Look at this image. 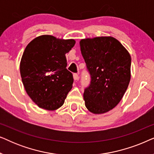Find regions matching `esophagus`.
<instances>
[{"instance_id":"obj_1","label":"esophagus","mask_w":154,"mask_h":154,"mask_svg":"<svg viewBox=\"0 0 154 154\" xmlns=\"http://www.w3.org/2000/svg\"><path fill=\"white\" fill-rule=\"evenodd\" d=\"M73 79H74V81H78V80L79 79V76L77 73H73Z\"/></svg>"}]
</instances>
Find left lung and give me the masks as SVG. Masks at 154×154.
<instances>
[{
	"instance_id": "obj_1",
	"label": "left lung",
	"mask_w": 154,
	"mask_h": 154,
	"mask_svg": "<svg viewBox=\"0 0 154 154\" xmlns=\"http://www.w3.org/2000/svg\"><path fill=\"white\" fill-rule=\"evenodd\" d=\"M80 47L91 76L83 94L86 108L94 114L108 112L117 106L129 85L130 54L111 36L81 39Z\"/></svg>"
}]
</instances>
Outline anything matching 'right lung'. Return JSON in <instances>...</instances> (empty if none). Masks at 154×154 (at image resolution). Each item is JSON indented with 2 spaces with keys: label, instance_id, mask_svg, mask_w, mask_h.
I'll use <instances>...</instances> for the list:
<instances>
[{
  "label": "right lung",
  "instance_id": "add662e5",
  "mask_svg": "<svg viewBox=\"0 0 154 154\" xmlns=\"http://www.w3.org/2000/svg\"><path fill=\"white\" fill-rule=\"evenodd\" d=\"M75 43L73 39L42 35L25 48L20 62L21 77L27 94L40 108L54 111L64 104L73 83L65 54Z\"/></svg>",
  "mask_w": 154,
  "mask_h": 154
}]
</instances>
